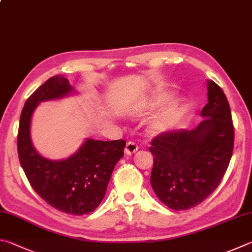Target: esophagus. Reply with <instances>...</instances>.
Here are the masks:
<instances>
[{
	"instance_id": "34e87169",
	"label": "esophagus",
	"mask_w": 252,
	"mask_h": 252,
	"mask_svg": "<svg viewBox=\"0 0 252 252\" xmlns=\"http://www.w3.org/2000/svg\"><path fill=\"white\" fill-rule=\"evenodd\" d=\"M138 145H136L134 142H127L126 148H125V153L126 155H132L138 151Z\"/></svg>"
}]
</instances>
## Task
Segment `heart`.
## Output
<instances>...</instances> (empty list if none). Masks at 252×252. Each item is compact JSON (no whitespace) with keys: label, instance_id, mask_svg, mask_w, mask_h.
Wrapping results in <instances>:
<instances>
[{"label":"heart","instance_id":"b5f03b06","mask_svg":"<svg viewBox=\"0 0 252 252\" xmlns=\"http://www.w3.org/2000/svg\"><path fill=\"white\" fill-rule=\"evenodd\" d=\"M173 99V94H161L158 95V97L154 98L153 100H151L148 103L135 107L133 109V113H140L145 110H157V109L165 107ZM183 114H184V109L177 106V104H171V106L166 107L163 111L159 112L158 116H155L152 120L148 123L146 131H148V133L151 136H153V138L168 133V132L172 131L173 129H175L178 122L181 121Z\"/></svg>","mask_w":252,"mask_h":252}]
</instances>
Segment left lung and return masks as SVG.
<instances>
[{
	"instance_id": "left-lung-1",
	"label": "left lung",
	"mask_w": 252,
	"mask_h": 252,
	"mask_svg": "<svg viewBox=\"0 0 252 252\" xmlns=\"http://www.w3.org/2000/svg\"><path fill=\"white\" fill-rule=\"evenodd\" d=\"M208 102L193 130H175L151 142V185L158 199L174 210L189 209L217 189L234 150L229 103L220 87L207 80Z\"/></svg>"
}]
</instances>
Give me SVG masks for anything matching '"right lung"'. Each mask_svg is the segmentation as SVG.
Listing matches in <instances>:
<instances>
[{"label": "right lung", "instance_id": "right-lung-1", "mask_svg": "<svg viewBox=\"0 0 252 252\" xmlns=\"http://www.w3.org/2000/svg\"><path fill=\"white\" fill-rule=\"evenodd\" d=\"M75 94L74 87L61 75L38 87L21 113L17 151L21 166L36 193L54 208L81 216L94 212L102 202L114 166L123 157L126 141L88 138L67 158L50 159L40 155L31 136L34 111L40 102Z\"/></svg>", "mask_w": 252, "mask_h": 252}]
</instances>
